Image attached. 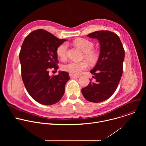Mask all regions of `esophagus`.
<instances>
[{
  "label": "esophagus",
  "mask_w": 146,
  "mask_h": 146,
  "mask_svg": "<svg viewBox=\"0 0 146 146\" xmlns=\"http://www.w3.org/2000/svg\"><path fill=\"white\" fill-rule=\"evenodd\" d=\"M69 76L70 77V78H78L79 76H76L74 74H69Z\"/></svg>",
  "instance_id": "1"
}]
</instances>
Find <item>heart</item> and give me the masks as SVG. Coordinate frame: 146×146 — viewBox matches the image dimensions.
I'll use <instances>...</instances> for the list:
<instances>
[{
	"label": "heart",
	"mask_w": 146,
	"mask_h": 146,
	"mask_svg": "<svg viewBox=\"0 0 146 146\" xmlns=\"http://www.w3.org/2000/svg\"><path fill=\"white\" fill-rule=\"evenodd\" d=\"M74 44L84 52L85 58L90 63L94 64L98 59V54L92 50L94 43L91 41L86 38H78L74 41ZM68 45L66 43L60 44L56 48V54L61 60H65L67 56ZM88 64L86 60L80 62H70L63 66V70L73 74H80L83 70L87 69Z\"/></svg>",
	"instance_id": "obj_1"
}]
</instances>
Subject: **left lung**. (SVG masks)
<instances>
[{
	"label": "left lung",
	"instance_id": "1",
	"mask_svg": "<svg viewBox=\"0 0 146 146\" xmlns=\"http://www.w3.org/2000/svg\"><path fill=\"white\" fill-rule=\"evenodd\" d=\"M87 36L99 40L100 50L97 64L90 71L95 81L90 79L81 92L87 100L99 103L109 99L115 91L122 74L125 51L119 37L112 32L99 31Z\"/></svg>",
	"mask_w": 146,
	"mask_h": 146
}]
</instances>
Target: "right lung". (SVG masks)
I'll return each instance as SVG.
<instances>
[{
	"label": "right lung",
	"instance_id": "obj_1",
	"mask_svg": "<svg viewBox=\"0 0 146 146\" xmlns=\"http://www.w3.org/2000/svg\"><path fill=\"white\" fill-rule=\"evenodd\" d=\"M50 32L38 29L24 39L19 52L21 76L30 96L38 103L52 105L59 102L65 93L70 79L66 72L50 76L49 70L58 69L56 48L65 41Z\"/></svg>",
	"mask_w": 146,
	"mask_h": 146
}]
</instances>
